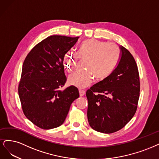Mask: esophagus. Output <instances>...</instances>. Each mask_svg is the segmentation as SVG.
I'll return each instance as SVG.
<instances>
[{
	"label": "esophagus",
	"instance_id": "esophagus-1",
	"mask_svg": "<svg viewBox=\"0 0 159 159\" xmlns=\"http://www.w3.org/2000/svg\"><path fill=\"white\" fill-rule=\"evenodd\" d=\"M79 94H80V96H83L84 94H85V90H79Z\"/></svg>",
	"mask_w": 159,
	"mask_h": 159
}]
</instances>
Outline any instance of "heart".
Instances as JSON below:
<instances>
[{
    "label": "heart",
    "instance_id": "1",
    "mask_svg": "<svg viewBox=\"0 0 159 159\" xmlns=\"http://www.w3.org/2000/svg\"><path fill=\"white\" fill-rule=\"evenodd\" d=\"M120 55V48L115 43L94 39L84 41L77 52L78 57L71 51L64 56L63 63L69 72L76 68L78 57L85 59L83 65L85 69L76 70L71 74L68 79L69 84L83 89L92 83L94 76L97 79L106 78L116 67Z\"/></svg>",
    "mask_w": 159,
    "mask_h": 159
}]
</instances>
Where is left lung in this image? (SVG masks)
I'll use <instances>...</instances> for the list:
<instances>
[{"instance_id": "1", "label": "left lung", "mask_w": 159, "mask_h": 159, "mask_svg": "<svg viewBox=\"0 0 159 159\" xmlns=\"http://www.w3.org/2000/svg\"><path fill=\"white\" fill-rule=\"evenodd\" d=\"M119 63L112 73L86 91L89 125L96 131L111 134L122 129L135 115L140 80L131 53L120 46Z\"/></svg>"}]
</instances>
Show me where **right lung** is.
<instances>
[{
    "label": "right lung",
    "instance_id": "add662e5",
    "mask_svg": "<svg viewBox=\"0 0 159 159\" xmlns=\"http://www.w3.org/2000/svg\"><path fill=\"white\" fill-rule=\"evenodd\" d=\"M79 37L52 35L38 43L25 57L18 85V94L25 117L41 129L63 124L79 90L70 86L64 90L63 58Z\"/></svg>",
    "mask_w": 159,
    "mask_h": 159
}]
</instances>
